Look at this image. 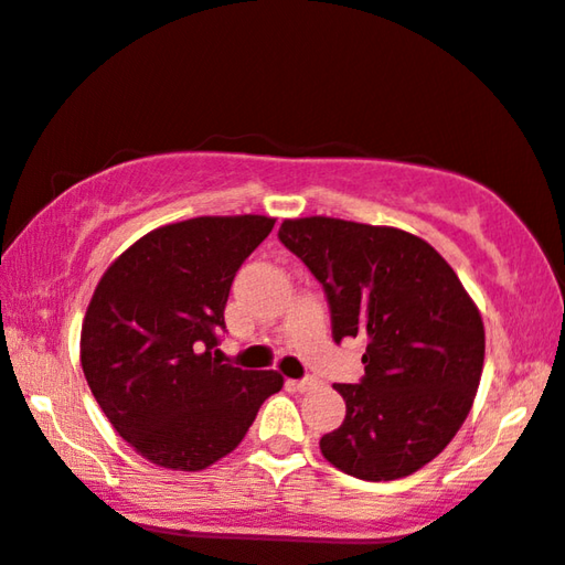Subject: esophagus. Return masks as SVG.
<instances>
[{"instance_id":"esophagus-1","label":"esophagus","mask_w":565,"mask_h":565,"mask_svg":"<svg viewBox=\"0 0 565 565\" xmlns=\"http://www.w3.org/2000/svg\"><path fill=\"white\" fill-rule=\"evenodd\" d=\"M288 384H290L292 390L306 392V390H313L316 384H318V380H316V377H302V380H288Z\"/></svg>"}]
</instances>
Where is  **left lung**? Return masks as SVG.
I'll return each mask as SVG.
<instances>
[{"instance_id": "8db88e82", "label": "left lung", "mask_w": 565, "mask_h": 565, "mask_svg": "<svg viewBox=\"0 0 565 565\" xmlns=\"http://www.w3.org/2000/svg\"><path fill=\"white\" fill-rule=\"evenodd\" d=\"M277 239L321 282L333 341L366 339L364 377L333 384L347 418L321 454L364 481L418 471L461 428L484 366V323L461 280L392 226L310 216L282 222Z\"/></svg>"}]
</instances>
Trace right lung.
<instances>
[{
    "label": "right lung",
    "mask_w": 565,
    "mask_h": 565,
    "mask_svg": "<svg viewBox=\"0 0 565 565\" xmlns=\"http://www.w3.org/2000/svg\"><path fill=\"white\" fill-rule=\"evenodd\" d=\"M267 216H201L154 228L106 269L81 329V366L114 430L147 461L206 469L242 444L277 372L218 359L236 269Z\"/></svg>",
    "instance_id": "obj_1"
}]
</instances>
